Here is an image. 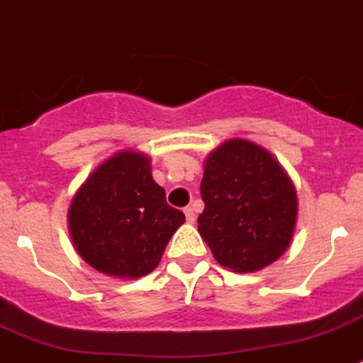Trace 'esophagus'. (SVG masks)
Instances as JSON below:
<instances>
[{"label":"esophagus","instance_id":"esophagus-1","mask_svg":"<svg viewBox=\"0 0 363 363\" xmlns=\"http://www.w3.org/2000/svg\"><path fill=\"white\" fill-rule=\"evenodd\" d=\"M184 215H186V220L189 222V224H194L195 222V211L191 206H188V208H184Z\"/></svg>","mask_w":363,"mask_h":363}]
</instances>
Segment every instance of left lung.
<instances>
[{
	"label": "left lung",
	"instance_id": "1",
	"mask_svg": "<svg viewBox=\"0 0 363 363\" xmlns=\"http://www.w3.org/2000/svg\"><path fill=\"white\" fill-rule=\"evenodd\" d=\"M199 233L215 260L235 273L275 262L291 242L298 201L291 179L262 146L222 143L204 161Z\"/></svg>",
	"mask_w": 363,
	"mask_h": 363
}]
</instances>
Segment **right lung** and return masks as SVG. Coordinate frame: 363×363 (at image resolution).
Instances as JSON below:
<instances>
[{"label":"right lung","mask_w":363,"mask_h":363,"mask_svg":"<svg viewBox=\"0 0 363 363\" xmlns=\"http://www.w3.org/2000/svg\"><path fill=\"white\" fill-rule=\"evenodd\" d=\"M184 220L152 179L150 159L132 150L97 166L68 210V230L81 259L117 279L152 273Z\"/></svg>","instance_id":"right-lung-1"}]
</instances>
